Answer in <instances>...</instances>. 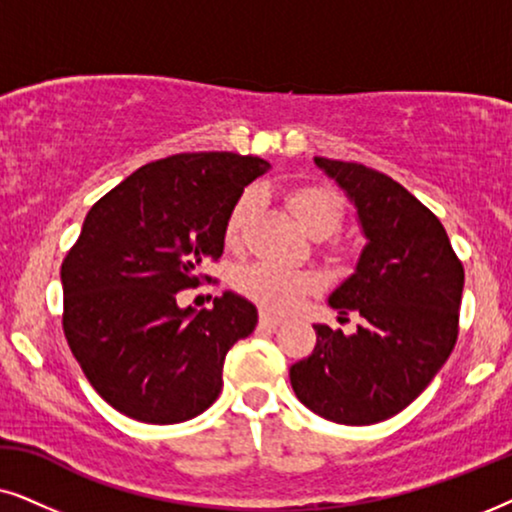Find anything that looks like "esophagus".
<instances>
[{
    "label": "esophagus",
    "mask_w": 512,
    "mask_h": 512,
    "mask_svg": "<svg viewBox=\"0 0 512 512\" xmlns=\"http://www.w3.org/2000/svg\"><path fill=\"white\" fill-rule=\"evenodd\" d=\"M260 323H262L264 327H274V330H276L278 325H283V318H278V316H271V313L262 311V313H260Z\"/></svg>",
    "instance_id": "1"
}]
</instances>
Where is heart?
<instances>
[{"label":"heart","mask_w":512,"mask_h":512,"mask_svg":"<svg viewBox=\"0 0 512 512\" xmlns=\"http://www.w3.org/2000/svg\"><path fill=\"white\" fill-rule=\"evenodd\" d=\"M257 196L252 189L238 196L231 206L227 220H224V245L231 250L241 248L245 227H248L252 213H255ZM285 203L302 224V229L311 236L332 234L344 220V203L335 189L325 185H297L288 189ZM236 285L243 295L267 306V309L288 311L302 302V299L318 288V276L311 271H297L276 267L271 262H257L245 267L236 276Z\"/></svg>","instance_id":"b5f03b06"}]
</instances>
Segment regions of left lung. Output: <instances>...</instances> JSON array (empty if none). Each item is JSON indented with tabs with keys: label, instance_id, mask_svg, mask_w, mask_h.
<instances>
[{
	"label": "left lung",
	"instance_id": "8db88e82",
	"mask_svg": "<svg viewBox=\"0 0 512 512\" xmlns=\"http://www.w3.org/2000/svg\"><path fill=\"white\" fill-rule=\"evenodd\" d=\"M356 203L367 245L356 274L330 295L344 335L313 325L316 349L290 367L295 395L344 426L403 412L431 384L459 337L463 264L438 217L403 185L356 161L316 156Z\"/></svg>",
	"mask_w": 512,
	"mask_h": 512
}]
</instances>
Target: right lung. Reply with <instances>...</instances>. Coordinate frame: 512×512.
I'll list each match as a JSON object with an SVG mask.
<instances>
[{"mask_svg": "<svg viewBox=\"0 0 512 512\" xmlns=\"http://www.w3.org/2000/svg\"><path fill=\"white\" fill-rule=\"evenodd\" d=\"M260 156L185 152L152 161L88 210L60 267L63 332L86 379L114 410L145 424L199 417L222 391L224 356L257 325L248 299L180 309L177 292L210 276L224 220Z\"/></svg>", "mask_w": 512, "mask_h": 512, "instance_id": "right-lung-1", "label": "right lung"}]
</instances>
